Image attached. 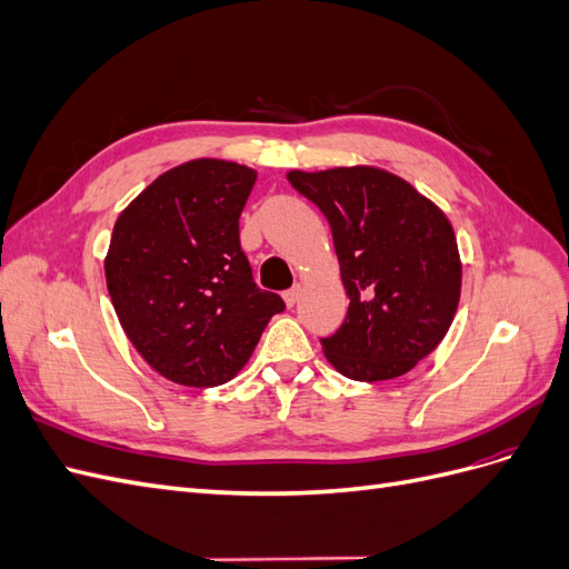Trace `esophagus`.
I'll use <instances>...</instances> for the list:
<instances>
[{"mask_svg": "<svg viewBox=\"0 0 569 569\" xmlns=\"http://www.w3.org/2000/svg\"><path fill=\"white\" fill-rule=\"evenodd\" d=\"M299 299H301V284H297V287H291V289L284 291V303H287L289 308H295Z\"/></svg>", "mask_w": 569, "mask_h": 569, "instance_id": "obj_1", "label": "esophagus"}]
</instances>
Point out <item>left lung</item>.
<instances>
[{"instance_id":"1","label":"left lung","mask_w":569,"mask_h":569,"mask_svg":"<svg viewBox=\"0 0 569 569\" xmlns=\"http://www.w3.org/2000/svg\"><path fill=\"white\" fill-rule=\"evenodd\" d=\"M287 180L330 222L349 311L327 360L358 382L401 377L432 353L453 322L462 266L441 209L416 187L372 166Z\"/></svg>"}]
</instances>
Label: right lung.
Wrapping results in <instances>:
<instances>
[{
	"instance_id": "right-lung-1",
	"label": "right lung",
	"mask_w": 569,
	"mask_h": 569,
	"mask_svg": "<svg viewBox=\"0 0 569 569\" xmlns=\"http://www.w3.org/2000/svg\"><path fill=\"white\" fill-rule=\"evenodd\" d=\"M256 170L187 161L118 216L107 287L132 347L166 380L218 387L247 366L284 301L253 282L239 216Z\"/></svg>"
}]
</instances>
